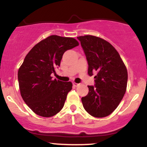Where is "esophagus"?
Returning a JSON list of instances; mask_svg holds the SVG:
<instances>
[{
	"label": "esophagus",
	"mask_w": 147,
	"mask_h": 147,
	"mask_svg": "<svg viewBox=\"0 0 147 147\" xmlns=\"http://www.w3.org/2000/svg\"><path fill=\"white\" fill-rule=\"evenodd\" d=\"M80 85V83H75V82H74L73 83V86L74 87H78V86H79Z\"/></svg>",
	"instance_id": "obj_1"
}]
</instances>
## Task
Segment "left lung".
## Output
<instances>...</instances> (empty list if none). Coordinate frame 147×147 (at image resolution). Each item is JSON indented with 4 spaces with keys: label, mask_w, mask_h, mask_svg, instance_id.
<instances>
[{
    "label": "left lung",
    "mask_w": 147,
    "mask_h": 147,
    "mask_svg": "<svg viewBox=\"0 0 147 147\" xmlns=\"http://www.w3.org/2000/svg\"><path fill=\"white\" fill-rule=\"evenodd\" d=\"M77 38L86 54L88 75L95 78V86L81 98L86 111L92 116L103 118L116 109L126 92L127 71L114 47L105 39L86 35Z\"/></svg>",
    "instance_id": "left-lung-1"
}]
</instances>
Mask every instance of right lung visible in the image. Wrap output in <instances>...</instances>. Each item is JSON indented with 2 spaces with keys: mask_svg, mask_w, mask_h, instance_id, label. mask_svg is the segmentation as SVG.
Masks as SVG:
<instances>
[{
  "mask_svg": "<svg viewBox=\"0 0 147 147\" xmlns=\"http://www.w3.org/2000/svg\"><path fill=\"white\" fill-rule=\"evenodd\" d=\"M75 38L57 35L38 42L25 57L18 70L20 94L36 114L51 117L63 108L71 82L53 79L51 74L60 66L64 52L78 46Z\"/></svg>",
  "mask_w": 147,
  "mask_h": 147,
  "instance_id": "1",
  "label": "right lung"
}]
</instances>
